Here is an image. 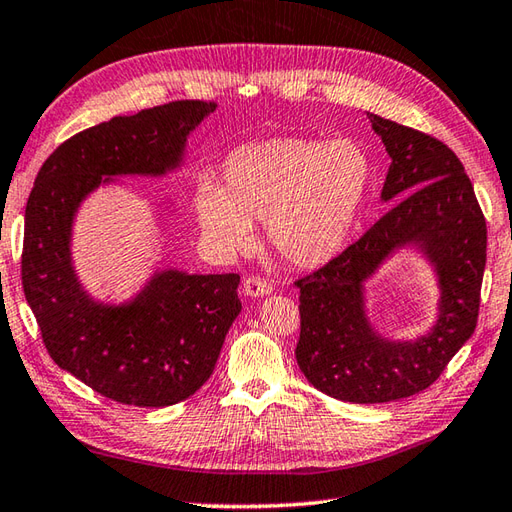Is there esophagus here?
I'll return each instance as SVG.
<instances>
[{"instance_id": "1", "label": "esophagus", "mask_w": 512, "mask_h": 512, "mask_svg": "<svg viewBox=\"0 0 512 512\" xmlns=\"http://www.w3.org/2000/svg\"><path fill=\"white\" fill-rule=\"evenodd\" d=\"M243 291H245V296H249V298H260V296H265V294H271V291H274V287H271V283H267L265 278L247 276L245 283H243Z\"/></svg>"}]
</instances>
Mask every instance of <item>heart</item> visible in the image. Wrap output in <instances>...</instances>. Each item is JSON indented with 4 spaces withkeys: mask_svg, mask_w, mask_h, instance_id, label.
<instances>
[{
    "mask_svg": "<svg viewBox=\"0 0 512 512\" xmlns=\"http://www.w3.org/2000/svg\"><path fill=\"white\" fill-rule=\"evenodd\" d=\"M373 179V161L353 139L274 137L241 145L225 159L223 185L203 181L196 214L207 236L243 247L252 221L294 267H318L347 243Z\"/></svg>",
    "mask_w": 512,
    "mask_h": 512,
    "instance_id": "b5f03b06",
    "label": "heart"
}]
</instances>
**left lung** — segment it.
I'll list each match as a JSON object with an SVG mask.
<instances>
[{"label":"left lung","instance_id":"left-lung-1","mask_svg":"<svg viewBox=\"0 0 512 512\" xmlns=\"http://www.w3.org/2000/svg\"><path fill=\"white\" fill-rule=\"evenodd\" d=\"M391 156L382 201H395L356 243L300 289L296 360L305 378L342 402L409 398L440 378L473 336L486 267V218L462 161L440 139L369 114ZM420 246L441 280V316L426 337L393 343L363 314L361 283L395 248Z\"/></svg>","mask_w":512,"mask_h":512}]
</instances>
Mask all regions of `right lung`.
I'll use <instances>...</instances> for the list:
<instances>
[{
	"mask_svg": "<svg viewBox=\"0 0 512 512\" xmlns=\"http://www.w3.org/2000/svg\"><path fill=\"white\" fill-rule=\"evenodd\" d=\"M214 101H170L114 117L64 141L26 203L22 285L50 358L103 398L170 406L210 378L236 316L238 274H154L125 305H103L79 285L70 260L72 218L112 176L179 168L190 134Z\"/></svg>",
	"mask_w": 512,
	"mask_h": 512,
	"instance_id": "obj_1",
	"label": "right lung"
}]
</instances>
